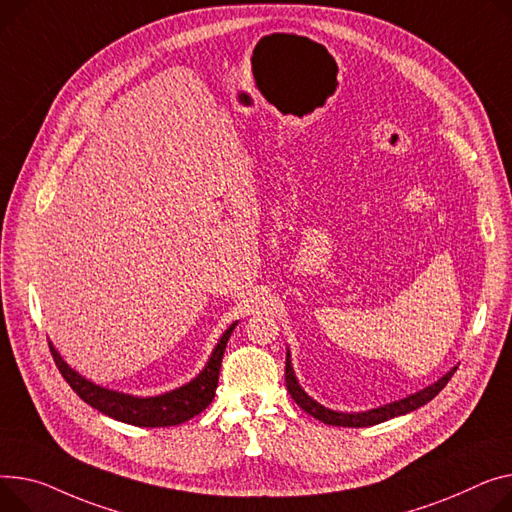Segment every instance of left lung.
<instances>
[{"mask_svg":"<svg viewBox=\"0 0 512 512\" xmlns=\"http://www.w3.org/2000/svg\"><path fill=\"white\" fill-rule=\"evenodd\" d=\"M457 366L451 368L445 377H440L434 385L414 393V395H407L405 399H399V401H393V403H387V405H381V407H374V410H368V412H356V414H346V412H335V410H329V407L317 403L313 397H309L304 393V389L298 385L296 377H294V368H292V360H290V352L286 354V387H288V393L292 395V399L302 407V410L317 418L319 422L323 424H329V426H346V428H364V426H374V424H381V422H387L395 416H403V414H410L414 410H418V407L426 405L428 401H432L442 389H445V385L451 381V377L455 374Z\"/></svg>","mask_w":512,"mask_h":512,"instance_id":"left-lung-1","label":"left lung"}]
</instances>
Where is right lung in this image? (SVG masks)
<instances>
[{
	"mask_svg": "<svg viewBox=\"0 0 512 512\" xmlns=\"http://www.w3.org/2000/svg\"><path fill=\"white\" fill-rule=\"evenodd\" d=\"M234 327L236 323H232L222 333L220 342L216 344L206 368H203L191 383L156 397H135V395H127V393H119V391L94 385L88 379H84L82 374H78L72 366H67V362L59 356L53 344H49V348L61 372V377L80 395V399L92 405L94 410L125 424L142 426V428H160V426L183 424L193 416L201 414L212 403L218 387L222 356Z\"/></svg>",
	"mask_w": 512,
	"mask_h": 512,
	"instance_id": "obj_1",
	"label": "right lung"
}]
</instances>
